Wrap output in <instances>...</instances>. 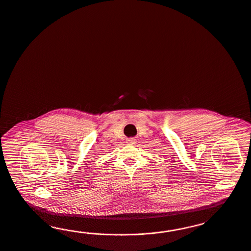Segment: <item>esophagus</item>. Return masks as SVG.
<instances>
[{
	"label": "esophagus",
	"instance_id": "34e87169",
	"mask_svg": "<svg viewBox=\"0 0 251 251\" xmlns=\"http://www.w3.org/2000/svg\"><path fill=\"white\" fill-rule=\"evenodd\" d=\"M128 142H129V144H130V145H133V144H135V143H136V140H135V139H133V138H130V139L128 140Z\"/></svg>",
	"mask_w": 251,
	"mask_h": 251
}]
</instances>
